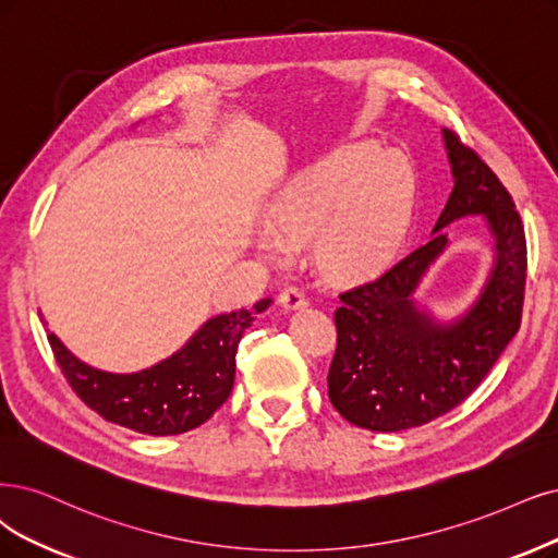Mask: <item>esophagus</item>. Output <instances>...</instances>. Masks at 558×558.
I'll return each instance as SVG.
<instances>
[{"instance_id":"34e87169","label":"esophagus","mask_w":558,"mask_h":558,"mask_svg":"<svg viewBox=\"0 0 558 558\" xmlns=\"http://www.w3.org/2000/svg\"><path fill=\"white\" fill-rule=\"evenodd\" d=\"M278 303L284 307V311H299V307H303L307 301H305V294L299 290V287L290 284L280 292Z\"/></svg>"}]
</instances>
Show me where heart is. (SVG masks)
Wrapping results in <instances>:
<instances>
[{"label": "heart", "mask_w": 558, "mask_h": 558, "mask_svg": "<svg viewBox=\"0 0 558 558\" xmlns=\"http://www.w3.org/2000/svg\"><path fill=\"white\" fill-rule=\"evenodd\" d=\"M414 177L390 151L354 144L307 162L268 206L276 236H264L268 255L315 236L326 274L365 278L393 257L407 230Z\"/></svg>", "instance_id": "1"}]
</instances>
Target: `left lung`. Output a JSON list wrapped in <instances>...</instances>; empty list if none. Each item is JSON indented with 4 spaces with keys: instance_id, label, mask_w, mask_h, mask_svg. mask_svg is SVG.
I'll return each instance as SVG.
<instances>
[{
    "instance_id": "8db88e82",
    "label": "left lung",
    "mask_w": 558,
    "mask_h": 558,
    "mask_svg": "<svg viewBox=\"0 0 558 558\" xmlns=\"http://www.w3.org/2000/svg\"><path fill=\"white\" fill-rule=\"evenodd\" d=\"M452 193L432 239L379 278L340 294L338 347L328 398L340 416L373 432H400L462 404L520 331L526 284V236L506 185L460 137L444 131ZM483 215L495 236V266L480 301L441 325L413 292L445 250L442 227Z\"/></svg>"
}]
</instances>
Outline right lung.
<instances>
[{
  "mask_svg": "<svg viewBox=\"0 0 558 558\" xmlns=\"http://www.w3.org/2000/svg\"><path fill=\"white\" fill-rule=\"evenodd\" d=\"M268 305L271 299H262L251 311L211 317L177 354L131 375L82 363L50 331L48 342L75 396L98 416L140 435H181L209 421L230 398L239 340Z\"/></svg>",
  "mask_w": 558,
  "mask_h": 558,
  "instance_id": "obj_1",
  "label": "right lung"
}]
</instances>
